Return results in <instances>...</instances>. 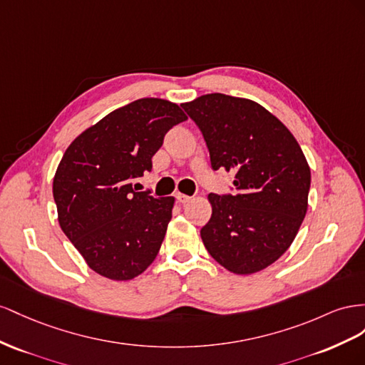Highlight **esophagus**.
I'll list each match as a JSON object with an SVG mask.
<instances>
[{"label":"esophagus","mask_w":365,"mask_h":365,"mask_svg":"<svg viewBox=\"0 0 365 365\" xmlns=\"http://www.w3.org/2000/svg\"><path fill=\"white\" fill-rule=\"evenodd\" d=\"M175 199H177V202L182 203V205L191 202V197H190V195H185V194H182V192H177V194H175Z\"/></svg>","instance_id":"esophagus-1"}]
</instances>
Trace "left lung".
I'll return each mask as SVG.
<instances>
[{
	"label": "left lung",
	"mask_w": 365,
	"mask_h": 365,
	"mask_svg": "<svg viewBox=\"0 0 365 365\" xmlns=\"http://www.w3.org/2000/svg\"><path fill=\"white\" fill-rule=\"evenodd\" d=\"M182 108L200 128L212 170L235 174L234 194H210L200 231L207 252L229 272L255 274L292 245L307 212L310 168L283 122L259 103L211 93Z\"/></svg>",
	"instance_id": "1"
}]
</instances>
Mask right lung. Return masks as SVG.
<instances>
[{
  "mask_svg": "<svg viewBox=\"0 0 365 365\" xmlns=\"http://www.w3.org/2000/svg\"><path fill=\"white\" fill-rule=\"evenodd\" d=\"M186 119L177 103L138 99L81 133L62 155L53 179L58 222L96 274L127 281L158 257L174 197L136 192L131 182L151 171L165 134Z\"/></svg>",
  "mask_w": 365,
  "mask_h": 365,
  "instance_id": "right-lung-1",
  "label": "right lung"
}]
</instances>
